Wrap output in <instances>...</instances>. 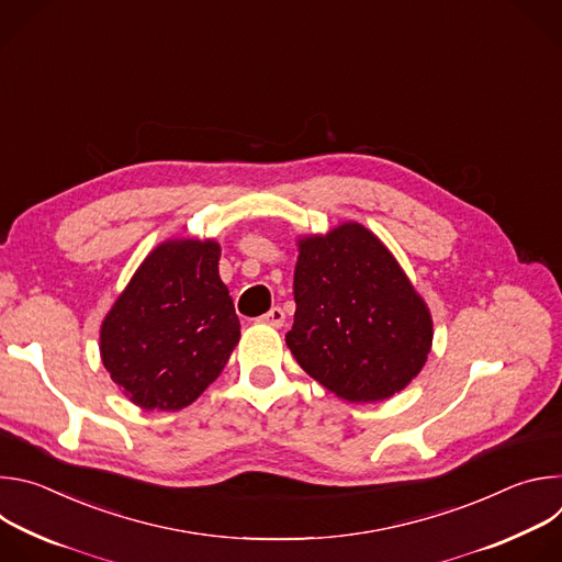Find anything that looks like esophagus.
Instances as JSON below:
<instances>
[{
    "mask_svg": "<svg viewBox=\"0 0 562 562\" xmlns=\"http://www.w3.org/2000/svg\"><path fill=\"white\" fill-rule=\"evenodd\" d=\"M262 325H269V327H282L284 325V311L280 306H273L271 311H267L262 317H260Z\"/></svg>",
    "mask_w": 562,
    "mask_h": 562,
    "instance_id": "obj_1",
    "label": "esophagus"
}]
</instances>
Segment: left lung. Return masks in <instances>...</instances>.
I'll return each instance as SVG.
<instances>
[{
	"mask_svg": "<svg viewBox=\"0 0 562 562\" xmlns=\"http://www.w3.org/2000/svg\"><path fill=\"white\" fill-rule=\"evenodd\" d=\"M293 297L286 347L338 397L378 403L423 371L434 342L431 311L360 222L297 237Z\"/></svg>",
	"mask_w": 562,
	"mask_h": 562,
	"instance_id": "8db88e82",
	"label": "left lung"
}]
</instances>
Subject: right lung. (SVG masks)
Masks as SVG:
<instances>
[{
  "label": "right lung",
  "mask_w": 562,
  "mask_h": 562,
  "mask_svg": "<svg viewBox=\"0 0 562 562\" xmlns=\"http://www.w3.org/2000/svg\"><path fill=\"white\" fill-rule=\"evenodd\" d=\"M220 251L215 237L165 239L104 315L102 364L139 409L180 412L195 403L239 342Z\"/></svg>",
  "instance_id": "1"
}]
</instances>
